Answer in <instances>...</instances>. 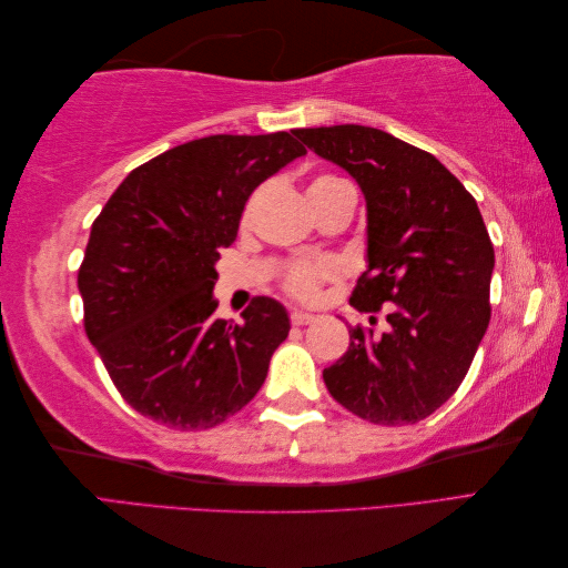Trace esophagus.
Instances as JSON below:
<instances>
[{
  "mask_svg": "<svg viewBox=\"0 0 568 568\" xmlns=\"http://www.w3.org/2000/svg\"><path fill=\"white\" fill-rule=\"evenodd\" d=\"M317 317L310 315V312H303V310H293L291 312V322L297 324V327H303V324H312Z\"/></svg>",
  "mask_w": 568,
  "mask_h": 568,
  "instance_id": "obj_1",
  "label": "esophagus"
}]
</instances>
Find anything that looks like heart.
I'll list each match as a JSON object with an SVG mask.
<instances>
[{"label":"heart","mask_w":568,"mask_h":568,"mask_svg":"<svg viewBox=\"0 0 568 568\" xmlns=\"http://www.w3.org/2000/svg\"><path fill=\"white\" fill-rule=\"evenodd\" d=\"M332 183H339V178L322 175L310 187L332 185ZM332 273H334L332 263H300V265H295V268L287 271L285 291L293 293L295 297H312L317 293V285L324 281V277H329Z\"/></svg>","instance_id":"obj_1"}]
</instances>
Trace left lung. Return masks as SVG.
<instances>
[{"instance_id":"left-lung-1","label":"left lung","mask_w":568,"mask_h":568,"mask_svg":"<svg viewBox=\"0 0 568 568\" xmlns=\"http://www.w3.org/2000/svg\"><path fill=\"white\" fill-rule=\"evenodd\" d=\"M293 134L364 192L366 273L352 305H385L388 322L381 336L348 332V352L324 368V383L361 419L415 425L456 393L488 329L496 253L484 216L432 153L388 131L339 124Z\"/></svg>"}]
</instances>
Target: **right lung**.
Returning a JSON list of instances; mask_svg holds the SVG:
<instances>
[{
	"instance_id": "right-lung-1",
	"label": "right lung",
	"mask_w": 568,
	"mask_h": 568,
	"mask_svg": "<svg viewBox=\"0 0 568 568\" xmlns=\"http://www.w3.org/2000/svg\"><path fill=\"white\" fill-rule=\"evenodd\" d=\"M305 153L287 131L204 136L139 165L106 200L78 273L84 332L143 417L210 429L261 390L291 317L253 297L241 324L214 320V265L251 192Z\"/></svg>"
}]
</instances>
